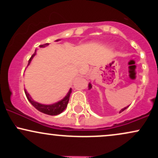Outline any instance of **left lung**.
<instances>
[{
	"mask_svg": "<svg viewBox=\"0 0 158 158\" xmlns=\"http://www.w3.org/2000/svg\"><path fill=\"white\" fill-rule=\"evenodd\" d=\"M88 87H89V89H91V88H92L91 85H90V84H89V85H88ZM128 107H126V108H123V109H122V110H120V111H119V113H120V112H123V110H126V108H128Z\"/></svg>",
	"mask_w": 158,
	"mask_h": 158,
	"instance_id": "obj_1",
	"label": "left lung"
}]
</instances>
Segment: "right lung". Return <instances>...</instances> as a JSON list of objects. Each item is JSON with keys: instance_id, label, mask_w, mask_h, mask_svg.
I'll return each mask as SVG.
<instances>
[{"instance_id": "add662e5", "label": "right lung", "mask_w": 158, "mask_h": 158, "mask_svg": "<svg viewBox=\"0 0 158 158\" xmlns=\"http://www.w3.org/2000/svg\"><path fill=\"white\" fill-rule=\"evenodd\" d=\"M57 41H58V40H57ZM48 45H49V44H48V43H47V44L39 45V47H40V48H44V47L48 46ZM35 53H36V50L35 51V52L32 54V56H31V57H30V59H29L28 65L30 64V61H31L32 59L33 58V56L35 55ZM24 92H25V94H26V96H27V99L30 101V102L31 103L32 106L35 107L36 109L39 110V111L42 112V113L48 114V115L55 116V115H58V114H61V112H62L63 110H64L65 108H66V107L68 104L69 99H70V94H71V92H72V89L70 88V90H69V92L68 93V94H67L66 97H65L63 99H61V101H59V102L55 103V104L48 105V106H47V105L40 104V103H38V102H35V101L32 100L31 97L30 96V94L27 93L26 90H24Z\"/></svg>"}]
</instances>
